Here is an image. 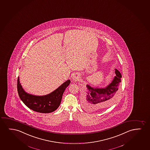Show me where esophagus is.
<instances>
[{
	"instance_id": "1",
	"label": "esophagus",
	"mask_w": 150,
	"mask_h": 150,
	"mask_svg": "<svg viewBox=\"0 0 150 150\" xmlns=\"http://www.w3.org/2000/svg\"><path fill=\"white\" fill-rule=\"evenodd\" d=\"M79 78H80V77L79 76V75L78 74H74L73 76H72V79H73V80H74V81H78V80H79Z\"/></svg>"
}]
</instances>
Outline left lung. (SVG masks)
<instances>
[{
  "label": "left lung",
  "instance_id": "1",
  "mask_svg": "<svg viewBox=\"0 0 150 150\" xmlns=\"http://www.w3.org/2000/svg\"><path fill=\"white\" fill-rule=\"evenodd\" d=\"M113 80L105 88L93 87L86 84L87 88L84 91L82 99V105L84 109L88 111H93L100 109L110 107L116 99L121 74L118 70L115 69Z\"/></svg>",
  "mask_w": 150,
  "mask_h": 150
}]
</instances>
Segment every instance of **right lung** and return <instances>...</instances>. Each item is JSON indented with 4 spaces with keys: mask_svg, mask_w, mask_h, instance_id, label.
<instances>
[{
    "mask_svg": "<svg viewBox=\"0 0 150 150\" xmlns=\"http://www.w3.org/2000/svg\"><path fill=\"white\" fill-rule=\"evenodd\" d=\"M70 82V79L67 80L49 94L39 96L25 92L21 84L18 76L17 91L21 100L29 109L39 113H51L55 111L59 106L64 92Z\"/></svg>",
    "mask_w": 150,
    "mask_h": 150,
    "instance_id": "obj_1",
    "label": "right lung"
}]
</instances>
